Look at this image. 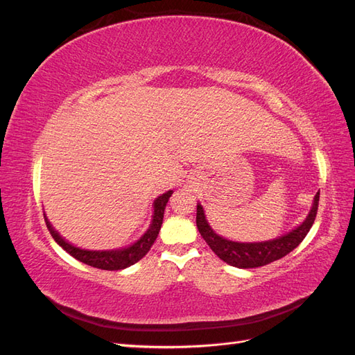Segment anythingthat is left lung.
I'll return each instance as SVG.
<instances>
[{"instance_id":"obj_1","label":"left lung","mask_w":355,"mask_h":355,"mask_svg":"<svg viewBox=\"0 0 355 355\" xmlns=\"http://www.w3.org/2000/svg\"><path fill=\"white\" fill-rule=\"evenodd\" d=\"M318 200H320V191L314 197L313 207L308 213L306 219L299 225L297 228L290 231L288 234L278 237L275 240L263 241V243H237L220 237L211 230L209 222L206 220V214L201 207V204H197V228L201 234V237L209 244L210 249L218 254L219 259L227 262L228 265L237 266V268H257L271 263L274 261L282 259L286 254H288L293 249L302 243L306 237L311 227L315 220L317 210H318Z\"/></svg>"}]
</instances>
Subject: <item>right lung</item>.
I'll use <instances>...</instances> for the list:
<instances>
[{"label": "right lung", "mask_w": 355, "mask_h": 355, "mask_svg": "<svg viewBox=\"0 0 355 355\" xmlns=\"http://www.w3.org/2000/svg\"><path fill=\"white\" fill-rule=\"evenodd\" d=\"M171 194H173V191H167L166 194L159 196L154 201V216H153L151 227H149V230L142 235L141 240H137L130 247H125V249H120V250L99 252V250L78 249V247H73L72 244L63 240L58 234V231L53 230L50 222L46 218V214H44V219H46V225L51 234V237L55 239V241L62 247L63 250H67L72 257H75V259L85 263V265L99 268V270L118 271V270H124V268L136 263L137 261H141L142 257L149 252V249H151L154 241L158 237V232L161 230V223H163V218H164L166 204H167L168 198L171 197Z\"/></svg>", "instance_id": "right-lung-1"}]
</instances>
